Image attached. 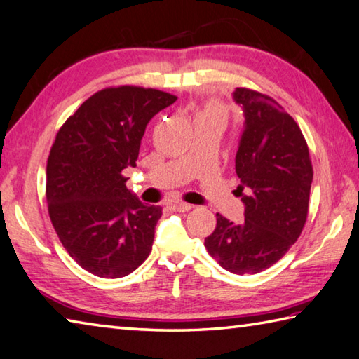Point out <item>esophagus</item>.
Returning a JSON list of instances; mask_svg holds the SVG:
<instances>
[{"instance_id": "obj_1", "label": "esophagus", "mask_w": 359, "mask_h": 359, "mask_svg": "<svg viewBox=\"0 0 359 359\" xmlns=\"http://www.w3.org/2000/svg\"><path fill=\"white\" fill-rule=\"evenodd\" d=\"M168 208L173 209V211H178V212H186L189 209H192V205H189V203H184L181 200H172L167 203Z\"/></svg>"}]
</instances>
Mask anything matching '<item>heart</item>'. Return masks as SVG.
Instances as JSON below:
<instances>
[{
    "label": "heart",
    "mask_w": 359,
    "mask_h": 359,
    "mask_svg": "<svg viewBox=\"0 0 359 359\" xmlns=\"http://www.w3.org/2000/svg\"><path fill=\"white\" fill-rule=\"evenodd\" d=\"M200 116H208V117H217L220 120H225L226 117V111L223 106L219 104H208L205 109L200 112Z\"/></svg>",
    "instance_id": "b5f03b06"
}]
</instances>
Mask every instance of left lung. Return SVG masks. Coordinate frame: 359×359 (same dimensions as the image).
I'll return each mask as SVG.
<instances>
[{
	"label": "left lung",
	"mask_w": 359,
	"mask_h": 359,
	"mask_svg": "<svg viewBox=\"0 0 359 359\" xmlns=\"http://www.w3.org/2000/svg\"><path fill=\"white\" fill-rule=\"evenodd\" d=\"M243 131L236 153V189L245 212L239 225L217 214L208 253L231 273H259L299 239L308 217L313 165L299 125L264 93L238 87Z\"/></svg>",
	"instance_id": "8db88e82"
}]
</instances>
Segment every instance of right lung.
<instances>
[{
    "mask_svg": "<svg viewBox=\"0 0 359 359\" xmlns=\"http://www.w3.org/2000/svg\"><path fill=\"white\" fill-rule=\"evenodd\" d=\"M177 97L137 86L87 98L56 134L46 164V201L59 241L100 278L134 272L151 252L161 206H147L121 175L136 167L140 140Z\"/></svg>",
    "mask_w": 359,
    "mask_h": 359,
    "instance_id": "obj_1",
    "label": "right lung"
}]
</instances>
